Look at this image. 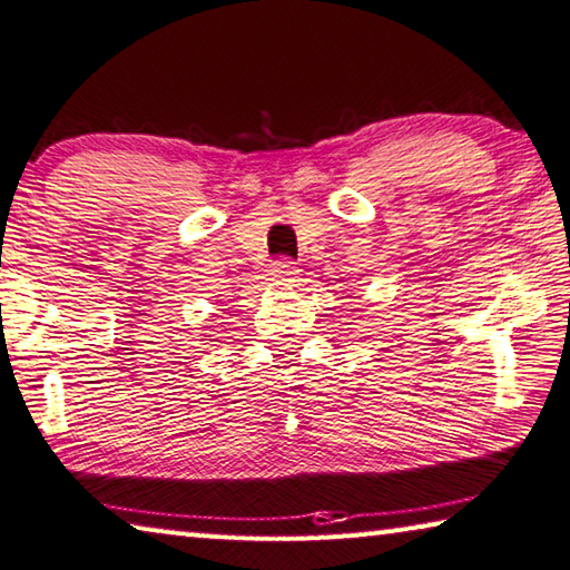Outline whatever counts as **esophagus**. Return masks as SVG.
Masks as SVG:
<instances>
[{
    "label": "esophagus",
    "mask_w": 570,
    "mask_h": 570,
    "mask_svg": "<svg viewBox=\"0 0 570 570\" xmlns=\"http://www.w3.org/2000/svg\"><path fill=\"white\" fill-rule=\"evenodd\" d=\"M273 277H275V285L293 287L297 283V277H301V269H297L291 259H277L273 265Z\"/></svg>",
    "instance_id": "esophagus-1"
}]
</instances>
